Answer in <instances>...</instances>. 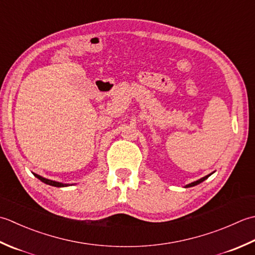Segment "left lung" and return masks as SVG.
Returning a JSON list of instances; mask_svg holds the SVG:
<instances>
[{
  "mask_svg": "<svg viewBox=\"0 0 255 255\" xmlns=\"http://www.w3.org/2000/svg\"><path fill=\"white\" fill-rule=\"evenodd\" d=\"M214 173H211V174H209V175H207V176H205V177H202V178H200V179H198V180H196V181H193V183H190V184H188V185H186L185 187L186 188H188V187H194V186H196V185H198V184H200V183H202V181L204 180H206L208 177H209L210 175H212Z\"/></svg>",
  "mask_w": 255,
  "mask_h": 255,
  "instance_id": "8db88e82",
  "label": "left lung"
}]
</instances>
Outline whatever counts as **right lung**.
I'll return each mask as SVG.
<instances>
[{"label":"right lung","mask_w":255,"mask_h":255,"mask_svg":"<svg viewBox=\"0 0 255 255\" xmlns=\"http://www.w3.org/2000/svg\"><path fill=\"white\" fill-rule=\"evenodd\" d=\"M33 174H34L35 177H37V178H38L40 181H43V183L47 184V185H50V186H54V187H68V186H70V184H64V183H59V181H55V180H50V179H47V178L43 177V176L37 175V174H35V173H33ZM71 185H72V184H71Z\"/></svg>","instance_id":"1"}]
</instances>
